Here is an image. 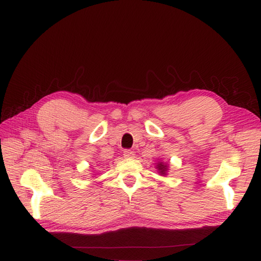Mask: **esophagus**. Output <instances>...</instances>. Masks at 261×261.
<instances>
[{
	"label": "esophagus",
	"instance_id": "34e87169",
	"mask_svg": "<svg viewBox=\"0 0 261 261\" xmlns=\"http://www.w3.org/2000/svg\"><path fill=\"white\" fill-rule=\"evenodd\" d=\"M123 156L124 158H134L135 157V152L132 150H124L123 151Z\"/></svg>",
	"mask_w": 261,
	"mask_h": 261
}]
</instances>
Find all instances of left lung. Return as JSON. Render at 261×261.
<instances>
[{
	"mask_svg": "<svg viewBox=\"0 0 261 261\" xmlns=\"http://www.w3.org/2000/svg\"><path fill=\"white\" fill-rule=\"evenodd\" d=\"M157 169H158L160 175H166V173H167V170H168V165L164 164V163H158Z\"/></svg>",
	"mask_w": 261,
	"mask_h": 261,
	"instance_id": "obj_1",
	"label": "left lung"
}]
</instances>
